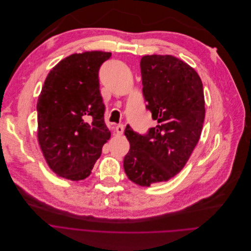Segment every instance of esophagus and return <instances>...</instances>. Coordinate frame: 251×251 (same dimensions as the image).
<instances>
[{"label": "esophagus", "instance_id": "34e87169", "mask_svg": "<svg viewBox=\"0 0 251 251\" xmlns=\"http://www.w3.org/2000/svg\"><path fill=\"white\" fill-rule=\"evenodd\" d=\"M124 130H125V127L123 125H118L115 126V132L117 135H123Z\"/></svg>", "mask_w": 251, "mask_h": 251}]
</instances>
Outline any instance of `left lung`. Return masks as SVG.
<instances>
[{
    "label": "left lung",
    "mask_w": 251,
    "mask_h": 251,
    "mask_svg": "<svg viewBox=\"0 0 251 251\" xmlns=\"http://www.w3.org/2000/svg\"><path fill=\"white\" fill-rule=\"evenodd\" d=\"M140 66L146 108L158 125L145 135L126 126L124 169L130 181L149 187L169 181L187 163L203 126L204 95L196 71L172 55L143 56Z\"/></svg>",
    "instance_id": "obj_1"
}]
</instances>
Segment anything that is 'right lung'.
Wrapping results in <instances>:
<instances>
[{"label":"right lung","mask_w":251,"mask_h":251,"mask_svg":"<svg viewBox=\"0 0 251 251\" xmlns=\"http://www.w3.org/2000/svg\"><path fill=\"white\" fill-rule=\"evenodd\" d=\"M110 57L92 51L64 58L48 75L39 96V144L50 169L67 180L88 177L110 139L99 85L100 66Z\"/></svg>","instance_id":"obj_1"}]
</instances>
